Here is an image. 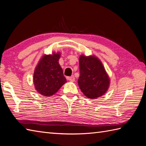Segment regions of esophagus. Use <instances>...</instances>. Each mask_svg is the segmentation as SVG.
<instances>
[{
  "label": "esophagus",
  "mask_w": 146,
  "mask_h": 146,
  "mask_svg": "<svg viewBox=\"0 0 146 146\" xmlns=\"http://www.w3.org/2000/svg\"><path fill=\"white\" fill-rule=\"evenodd\" d=\"M67 79L69 80V81H70L71 82H74L75 81V77H74L73 76H70V77H68Z\"/></svg>",
  "instance_id": "esophagus-1"
}]
</instances>
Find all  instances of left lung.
Returning a JSON list of instances; mask_svg holds the SVG:
<instances>
[{"label": "left lung", "mask_w": 146, "mask_h": 146, "mask_svg": "<svg viewBox=\"0 0 146 146\" xmlns=\"http://www.w3.org/2000/svg\"><path fill=\"white\" fill-rule=\"evenodd\" d=\"M79 87L86 97L96 99L109 88L110 80L102 61L95 55L80 56Z\"/></svg>", "instance_id": "8db88e82"}]
</instances>
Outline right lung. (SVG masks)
<instances>
[{
	"label": "right lung",
	"instance_id": "right-lung-1",
	"mask_svg": "<svg viewBox=\"0 0 146 146\" xmlns=\"http://www.w3.org/2000/svg\"><path fill=\"white\" fill-rule=\"evenodd\" d=\"M60 52L44 54L35 68L33 82L36 90L45 97H50L56 93L67 82L62 68L59 64Z\"/></svg>",
	"mask_w": 146,
	"mask_h": 146
}]
</instances>
